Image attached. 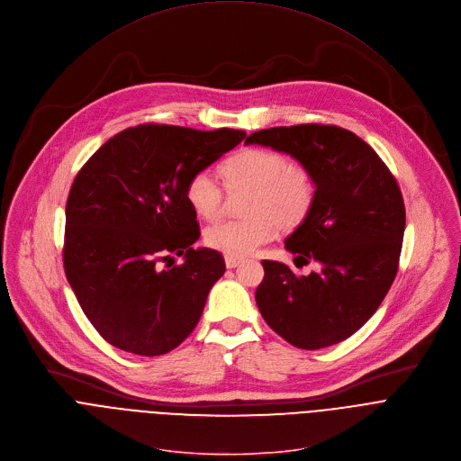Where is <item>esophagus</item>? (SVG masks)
Listing matches in <instances>:
<instances>
[{
	"label": "esophagus",
	"mask_w": 461,
	"mask_h": 461,
	"mask_svg": "<svg viewBox=\"0 0 461 461\" xmlns=\"http://www.w3.org/2000/svg\"><path fill=\"white\" fill-rule=\"evenodd\" d=\"M239 264H240V258H237V257H228V255H226V267L233 269V267H237Z\"/></svg>",
	"instance_id": "esophagus-1"
}]
</instances>
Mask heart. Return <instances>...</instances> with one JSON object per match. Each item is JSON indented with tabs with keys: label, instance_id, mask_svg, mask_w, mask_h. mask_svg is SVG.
I'll list each match as a JSON object with an SVG mask.
<instances>
[{
	"label": "heart",
	"instance_id": "obj_1",
	"mask_svg": "<svg viewBox=\"0 0 461 461\" xmlns=\"http://www.w3.org/2000/svg\"><path fill=\"white\" fill-rule=\"evenodd\" d=\"M221 176L228 192L248 190L239 221H222L204 231L208 248L242 258L280 231L296 230L310 217L317 185L312 170L289 161L271 148H244L226 159ZM186 201L203 219H215L224 206V190L208 172H197L186 185Z\"/></svg>",
	"mask_w": 461,
	"mask_h": 461
}]
</instances>
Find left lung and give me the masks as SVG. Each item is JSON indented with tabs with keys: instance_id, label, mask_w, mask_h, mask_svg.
Here are the masks:
<instances>
[{
	"instance_id": "obj_1",
	"label": "left lung",
	"mask_w": 461,
	"mask_h": 461,
	"mask_svg": "<svg viewBox=\"0 0 461 461\" xmlns=\"http://www.w3.org/2000/svg\"><path fill=\"white\" fill-rule=\"evenodd\" d=\"M271 146L308 167L317 197L285 249L319 271L294 275L262 260L255 291L266 324L300 349H322L357 333L378 310L396 273L405 230L400 186L378 153L335 124H294L253 131L246 144Z\"/></svg>"
}]
</instances>
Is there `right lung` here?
Wrapping results in <instances>:
<instances>
[{
	"label": "right lung",
	"instance_id": "right-lung-1",
	"mask_svg": "<svg viewBox=\"0 0 461 461\" xmlns=\"http://www.w3.org/2000/svg\"><path fill=\"white\" fill-rule=\"evenodd\" d=\"M244 137L231 128L139 124L108 139L77 172L65 212V275L113 348L159 357L195 330L226 264L215 249H194L201 230L186 185ZM172 254L185 262L163 267Z\"/></svg>",
	"mask_w": 461,
	"mask_h": 461
}]
</instances>
